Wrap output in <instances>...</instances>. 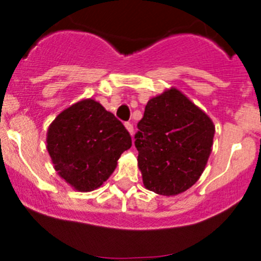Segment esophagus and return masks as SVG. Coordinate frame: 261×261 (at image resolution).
<instances>
[{
    "label": "esophagus",
    "mask_w": 261,
    "mask_h": 261,
    "mask_svg": "<svg viewBox=\"0 0 261 261\" xmlns=\"http://www.w3.org/2000/svg\"><path fill=\"white\" fill-rule=\"evenodd\" d=\"M125 127L127 128V131L130 133V135H134V125L131 122H126Z\"/></svg>",
    "instance_id": "esophagus-1"
}]
</instances>
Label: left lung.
<instances>
[{"label": "left lung", "instance_id": "1", "mask_svg": "<svg viewBox=\"0 0 261 261\" xmlns=\"http://www.w3.org/2000/svg\"><path fill=\"white\" fill-rule=\"evenodd\" d=\"M135 146L146 189L175 196L203 173L212 151L215 125L177 88L149 99L138 123Z\"/></svg>", "mask_w": 261, "mask_h": 261}]
</instances>
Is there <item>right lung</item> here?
Returning a JSON list of instances; mask_svg holds the SVG:
<instances>
[{
  "label": "right lung",
  "instance_id": "add662e5",
  "mask_svg": "<svg viewBox=\"0 0 261 261\" xmlns=\"http://www.w3.org/2000/svg\"><path fill=\"white\" fill-rule=\"evenodd\" d=\"M55 170L80 192L97 189L110 178L131 136L99 102L82 99L55 117L46 134Z\"/></svg>",
  "mask_w": 261,
  "mask_h": 261
}]
</instances>
